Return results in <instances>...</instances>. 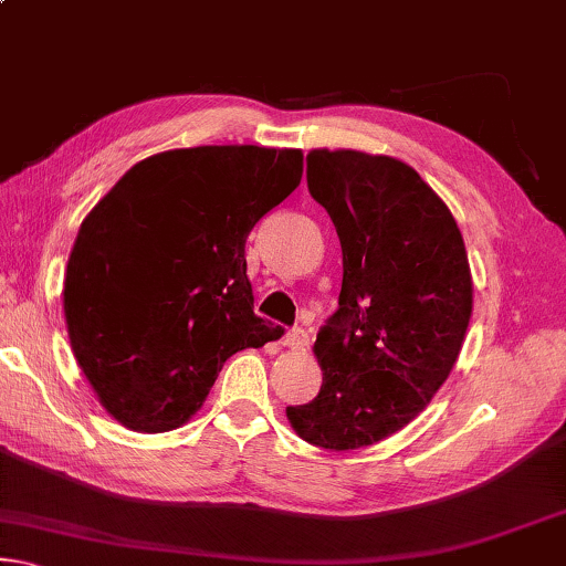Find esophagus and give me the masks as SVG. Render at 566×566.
<instances>
[{
  "label": "esophagus",
  "instance_id": "esophagus-1",
  "mask_svg": "<svg viewBox=\"0 0 566 566\" xmlns=\"http://www.w3.org/2000/svg\"><path fill=\"white\" fill-rule=\"evenodd\" d=\"M284 347H290V349H306V347H310V332H306L304 327H294L292 332H286Z\"/></svg>",
  "mask_w": 566,
  "mask_h": 566
}]
</instances>
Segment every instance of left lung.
I'll return each mask as SVG.
<instances>
[{
	"label": "left lung",
	"mask_w": 566,
	"mask_h": 566,
	"mask_svg": "<svg viewBox=\"0 0 566 566\" xmlns=\"http://www.w3.org/2000/svg\"><path fill=\"white\" fill-rule=\"evenodd\" d=\"M306 185L342 244L339 310L314 342L322 389L286 407L304 442L377 444L444 385L472 319V270L442 197L401 159L312 149Z\"/></svg>",
	"instance_id": "8db88e82"
}]
</instances>
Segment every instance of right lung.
Instances as JSON below:
<instances>
[{"label": "right lung", "instance_id": "1", "mask_svg": "<svg viewBox=\"0 0 566 566\" xmlns=\"http://www.w3.org/2000/svg\"><path fill=\"white\" fill-rule=\"evenodd\" d=\"M302 171V149H169L137 161L84 217L64 274L66 334L119 424H187L232 354L282 337L254 314L244 242Z\"/></svg>", "mask_w": 566, "mask_h": 566}]
</instances>
